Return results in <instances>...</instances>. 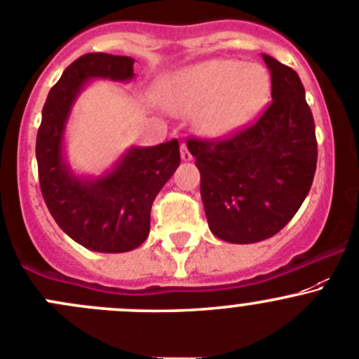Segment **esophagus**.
Instances as JSON below:
<instances>
[{"instance_id": "1", "label": "esophagus", "mask_w": 359, "mask_h": 359, "mask_svg": "<svg viewBox=\"0 0 359 359\" xmlns=\"http://www.w3.org/2000/svg\"><path fill=\"white\" fill-rule=\"evenodd\" d=\"M180 158H182V161H191L193 159V154H191L189 147L186 144L180 145Z\"/></svg>"}]
</instances>
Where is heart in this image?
<instances>
[{
    "label": "heart",
    "instance_id": "obj_1",
    "mask_svg": "<svg viewBox=\"0 0 359 359\" xmlns=\"http://www.w3.org/2000/svg\"><path fill=\"white\" fill-rule=\"evenodd\" d=\"M272 79L263 65L208 59L173 73L161 98L175 114H191L198 131L219 138L249 124L270 100Z\"/></svg>",
    "mask_w": 359,
    "mask_h": 359
}]
</instances>
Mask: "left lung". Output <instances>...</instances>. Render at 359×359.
Returning <instances> with one entry per match:
<instances>
[{
    "mask_svg": "<svg viewBox=\"0 0 359 359\" xmlns=\"http://www.w3.org/2000/svg\"><path fill=\"white\" fill-rule=\"evenodd\" d=\"M272 102L259 119L221 140L189 138L201 173L208 228L231 243L279 233L304 203L314 180L318 140L300 76L263 54Z\"/></svg>",
    "mask_w": 359,
    "mask_h": 359,
    "instance_id": "1",
    "label": "left lung"
}]
</instances>
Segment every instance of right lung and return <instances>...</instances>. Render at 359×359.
Listing matches in <instances>:
<instances>
[{"mask_svg": "<svg viewBox=\"0 0 359 359\" xmlns=\"http://www.w3.org/2000/svg\"><path fill=\"white\" fill-rule=\"evenodd\" d=\"M135 59L103 52L72 62L50 89L36 135V161L45 205L59 228L96 252H128L145 242L151 207L180 165L179 140L133 147L107 175L79 179L62 159V135L76 95L89 79L126 82Z\"/></svg>", "mask_w": 359, "mask_h": 359, "instance_id": "right-lung-1", "label": "right lung"}]
</instances>
